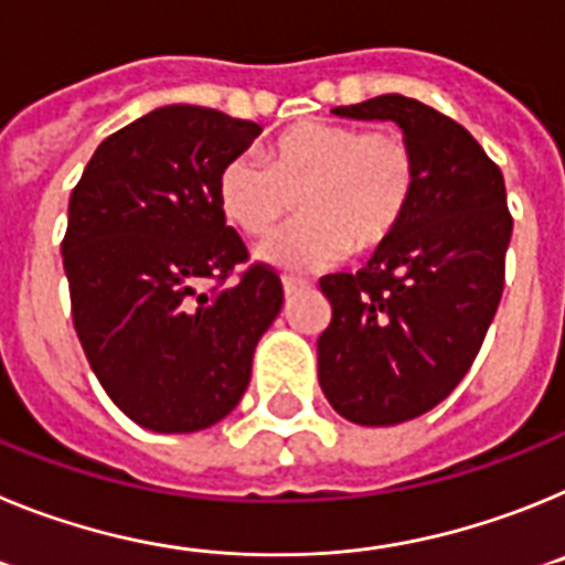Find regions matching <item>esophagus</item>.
Here are the masks:
<instances>
[{"label":"esophagus","instance_id":"esophagus-1","mask_svg":"<svg viewBox=\"0 0 565 565\" xmlns=\"http://www.w3.org/2000/svg\"><path fill=\"white\" fill-rule=\"evenodd\" d=\"M308 282L306 279H297V277H282V291H286V297H291V294H297L299 288H306Z\"/></svg>","mask_w":565,"mask_h":565}]
</instances>
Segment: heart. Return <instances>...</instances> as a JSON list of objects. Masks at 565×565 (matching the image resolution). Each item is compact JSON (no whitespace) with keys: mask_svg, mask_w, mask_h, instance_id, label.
<instances>
[{"mask_svg":"<svg viewBox=\"0 0 565 565\" xmlns=\"http://www.w3.org/2000/svg\"><path fill=\"white\" fill-rule=\"evenodd\" d=\"M416 189V152L396 129L299 121L268 147L266 163L232 158L217 178V203L234 228L268 237L297 194L299 221L259 246L271 266L297 271L384 246L411 214Z\"/></svg>","mask_w":565,"mask_h":565,"instance_id":"obj_1","label":"heart"}]
</instances>
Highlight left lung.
<instances>
[{
    "mask_svg": "<svg viewBox=\"0 0 565 565\" xmlns=\"http://www.w3.org/2000/svg\"><path fill=\"white\" fill-rule=\"evenodd\" d=\"M396 121L418 161L411 214L367 266L328 274L331 322L317 339L333 411L391 427L433 411L476 362L503 294L512 214L495 161L458 121L407 96L333 109Z\"/></svg>",
    "mask_w": 565,
    "mask_h": 565,
    "instance_id": "1",
    "label": "left lung"
}]
</instances>
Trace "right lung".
<instances>
[{
	"instance_id": "1",
	"label": "right lung",
	"mask_w": 565,
	"mask_h": 565,
	"mask_svg": "<svg viewBox=\"0 0 565 565\" xmlns=\"http://www.w3.org/2000/svg\"><path fill=\"white\" fill-rule=\"evenodd\" d=\"M259 132L221 109L158 107L104 138L70 194L73 326L107 396L147 430L226 418L282 308L271 266L234 271L248 252L217 203L221 169Z\"/></svg>"
}]
</instances>
